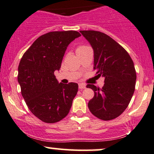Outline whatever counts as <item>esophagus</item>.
Segmentation results:
<instances>
[{"label": "esophagus", "instance_id": "esophagus-1", "mask_svg": "<svg viewBox=\"0 0 154 154\" xmlns=\"http://www.w3.org/2000/svg\"><path fill=\"white\" fill-rule=\"evenodd\" d=\"M79 87L80 89H84L86 88V85L84 84H79Z\"/></svg>", "mask_w": 154, "mask_h": 154}]
</instances>
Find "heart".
<instances>
[{"label": "heart", "instance_id": "heart-1", "mask_svg": "<svg viewBox=\"0 0 154 154\" xmlns=\"http://www.w3.org/2000/svg\"><path fill=\"white\" fill-rule=\"evenodd\" d=\"M88 48H89V47L86 46V45H79V46L76 49V53L77 52L84 51V50H86V49H88Z\"/></svg>", "mask_w": 154, "mask_h": 154}]
</instances>
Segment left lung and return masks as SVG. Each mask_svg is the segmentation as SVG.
Masks as SVG:
<instances>
[{
	"instance_id": "1",
	"label": "left lung",
	"mask_w": 154,
	"mask_h": 154,
	"mask_svg": "<svg viewBox=\"0 0 154 154\" xmlns=\"http://www.w3.org/2000/svg\"><path fill=\"white\" fill-rule=\"evenodd\" d=\"M94 50V69L104 78L102 88L88 84L94 96L88 102L90 112L103 120L116 118L128 107L135 91L136 72L131 56L116 41L98 31H80Z\"/></svg>"
}]
</instances>
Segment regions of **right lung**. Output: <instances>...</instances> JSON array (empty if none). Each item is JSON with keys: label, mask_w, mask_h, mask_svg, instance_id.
<instances>
[{"label": "right lung", "mask_w": 154, "mask_h": 154, "mask_svg": "<svg viewBox=\"0 0 154 154\" xmlns=\"http://www.w3.org/2000/svg\"><path fill=\"white\" fill-rule=\"evenodd\" d=\"M81 34L76 31L51 32L37 38L23 54L18 68L21 95L34 116L55 123L69 112L79 85L56 79L68 46Z\"/></svg>", "instance_id": "1"}]
</instances>
